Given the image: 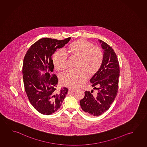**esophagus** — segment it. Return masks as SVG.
<instances>
[{
	"label": "esophagus",
	"mask_w": 147,
	"mask_h": 147,
	"mask_svg": "<svg viewBox=\"0 0 147 147\" xmlns=\"http://www.w3.org/2000/svg\"><path fill=\"white\" fill-rule=\"evenodd\" d=\"M68 91H69V92H73L76 91V90L74 89H68Z\"/></svg>",
	"instance_id": "34e87169"
}]
</instances>
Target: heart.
Masks as SVG:
<instances>
[{
    "mask_svg": "<svg viewBox=\"0 0 147 147\" xmlns=\"http://www.w3.org/2000/svg\"><path fill=\"white\" fill-rule=\"evenodd\" d=\"M70 55L78 58L75 70L69 69L60 76L61 84L72 88L81 87L86 80L87 74L93 75L101 67L103 60L102 52L90 42L79 40L72 42L68 47ZM67 57L64 51L60 50L53 56L56 70L62 71L67 67Z\"/></svg>",
    "mask_w": 147,
    "mask_h": 147,
    "instance_id": "b5f03b06",
    "label": "heart"
}]
</instances>
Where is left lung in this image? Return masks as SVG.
<instances>
[{"mask_svg":"<svg viewBox=\"0 0 147 147\" xmlns=\"http://www.w3.org/2000/svg\"><path fill=\"white\" fill-rule=\"evenodd\" d=\"M103 51L101 67L90 82L93 90L85 91L80 100L82 109L87 115L99 116L109 109L114 102L118 90L119 66L117 55L111 47L101 40H98Z\"/></svg>","mask_w":147,"mask_h":147,"instance_id":"left-lung-1","label":"left lung"}]
</instances>
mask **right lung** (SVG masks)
Instances as JSON below:
<instances>
[{"mask_svg":"<svg viewBox=\"0 0 147 147\" xmlns=\"http://www.w3.org/2000/svg\"><path fill=\"white\" fill-rule=\"evenodd\" d=\"M70 39H40L31 45L24 58L22 74L25 91L30 104L41 114L50 115L57 111L67 94L66 87L60 90L56 89L58 80L56 75H51L54 68L51 56ZM40 71L45 74H41Z\"/></svg>","mask_w":147,"mask_h":147,"instance_id":"right-lung-1","label":"right lung"}]
</instances>
